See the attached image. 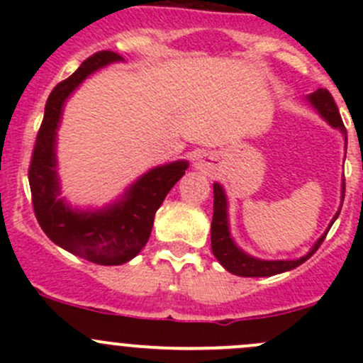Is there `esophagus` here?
<instances>
[{"label":"esophagus","instance_id":"34e87169","mask_svg":"<svg viewBox=\"0 0 363 363\" xmlns=\"http://www.w3.org/2000/svg\"><path fill=\"white\" fill-rule=\"evenodd\" d=\"M195 167L199 168V170H202L203 174H211V172L214 170V156L208 155V152H203V155H200L199 158L195 160Z\"/></svg>","mask_w":363,"mask_h":363}]
</instances>
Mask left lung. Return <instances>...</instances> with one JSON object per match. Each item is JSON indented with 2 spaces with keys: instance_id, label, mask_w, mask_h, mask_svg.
I'll list each match as a JSON object with an SVG mask.
<instances>
[{
  "instance_id": "1",
  "label": "left lung",
  "mask_w": 363,
  "mask_h": 363,
  "mask_svg": "<svg viewBox=\"0 0 363 363\" xmlns=\"http://www.w3.org/2000/svg\"><path fill=\"white\" fill-rule=\"evenodd\" d=\"M307 100L313 104V107L321 113L325 121H327L330 126L339 128L340 133L344 135V144L347 147V137H346V128H344L342 119H340V113L337 105H335L334 98L328 93L327 89H316L313 94L307 96ZM342 200H344V182H342ZM340 212V208H339ZM337 214L334 216V219L328 225V230L334 225V221L337 219ZM327 232L318 239V242L314 244L313 250L307 252L306 256L298 259H259L255 256L246 255L240 247H237V244L233 242V239L230 237V228H228V205H226V195L223 191L221 184L216 182L214 184V216H212V225H211V246L212 252L218 258V262L225 267L228 272L235 274L240 277H269L276 276V274L286 272V270L295 269V267L302 265L303 262L311 258L314 252L318 251V247L321 246V242L327 237Z\"/></svg>"
}]
</instances>
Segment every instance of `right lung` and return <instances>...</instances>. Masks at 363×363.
Masks as SVG:
<instances>
[{
	"instance_id": "1",
	"label": "right lung",
	"mask_w": 363,
	"mask_h": 363,
	"mask_svg": "<svg viewBox=\"0 0 363 363\" xmlns=\"http://www.w3.org/2000/svg\"><path fill=\"white\" fill-rule=\"evenodd\" d=\"M121 60L112 50H101L54 87L29 164L33 208L45 235L72 255L98 265H121L142 251L151 235L156 211L188 168L184 160L152 168L126 189L123 199L100 211H73L60 199L56 131L65 101L91 73Z\"/></svg>"
}]
</instances>
